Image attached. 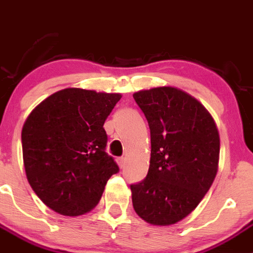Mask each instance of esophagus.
<instances>
[{"instance_id":"obj_1","label":"esophagus","mask_w":253,"mask_h":253,"mask_svg":"<svg viewBox=\"0 0 253 253\" xmlns=\"http://www.w3.org/2000/svg\"><path fill=\"white\" fill-rule=\"evenodd\" d=\"M117 163H119L120 168H125V166H126V158H124V157L117 158Z\"/></svg>"}]
</instances>
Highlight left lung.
I'll list each match as a JSON object with an SVG mask.
<instances>
[{"mask_svg": "<svg viewBox=\"0 0 253 253\" xmlns=\"http://www.w3.org/2000/svg\"><path fill=\"white\" fill-rule=\"evenodd\" d=\"M151 129L147 176L131 184L134 211L144 221L168 226L199 205L217 173L220 137L208 110L171 86L134 92Z\"/></svg>", "mask_w": 253, "mask_h": 253, "instance_id": "1", "label": "left lung"}]
</instances>
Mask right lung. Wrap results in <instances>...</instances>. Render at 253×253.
Returning <instances> with one entry per match:
<instances>
[{
    "mask_svg": "<svg viewBox=\"0 0 253 253\" xmlns=\"http://www.w3.org/2000/svg\"><path fill=\"white\" fill-rule=\"evenodd\" d=\"M120 99L69 87L46 97L27 117L22 128L27 179L58 214L79 216L94 209L110 176L120 170L105 152L104 128Z\"/></svg>",
    "mask_w": 253,
    "mask_h": 253,
    "instance_id": "1",
    "label": "right lung"
}]
</instances>
